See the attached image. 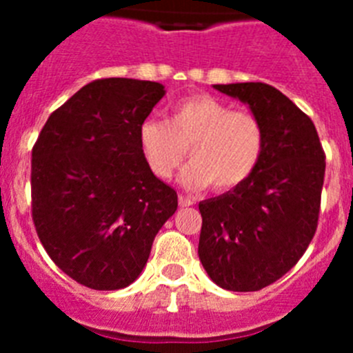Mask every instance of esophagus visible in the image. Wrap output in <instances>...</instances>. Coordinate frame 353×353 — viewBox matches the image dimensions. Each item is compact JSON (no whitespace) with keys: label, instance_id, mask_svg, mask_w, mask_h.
Segmentation results:
<instances>
[{"label":"esophagus","instance_id":"obj_1","mask_svg":"<svg viewBox=\"0 0 353 353\" xmlns=\"http://www.w3.org/2000/svg\"><path fill=\"white\" fill-rule=\"evenodd\" d=\"M179 203H180V207H191V205L194 203V199H191L189 196L179 194Z\"/></svg>","mask_w":353,"mask_h":353}]
</instances>
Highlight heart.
Here are the masks:
<instances>
[{"label": "heart", "mask_w": 353, "mask_h": 353, "mask_svg": "<svg viewBox=\"0 0 353 353\" xmlns=\"http://www.w3.org/2000/svg\"><path fill=\"white\" fill-rule=\"evenodd\" d=\"M141 154L150 171L171 179L185 159L183 185L228 192L248 182L258 170L267 145L265 123L249 109L215 97H183L168 109L166 121L145 120L138 130Z\"/></svg>", "instance_id": "obj_1"}]
</instances>
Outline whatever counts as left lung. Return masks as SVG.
Segmentation results:
<instances>
[{"instance_id": "1", "label": "left lung", "mask_w": 353, "mask_h": 353, "mask_svg": "<svg viewBox=\"0 0 353 353\" xmlns=\"http://www.w3.org/2000/svg\"><path fill=\"white\" fill-rule=\"evenodd\" d=\"M263 120L267 145L251 179L199 203L198 254L215 285L256 292L297 265L320 215L325 152L311 118L267 83L215 84Z\"/></svg>"}]
</instances>
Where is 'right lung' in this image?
Masks as SVG:
<instances>
[{
	"mask_svg": "<svg viewBox=\"0 0 353 353\" xmlns=\"http://www.w3.org/2000/svg\"><path fill=\"white\" fill-rule=\"evenodd\" d=\"M164 86L95 79L52 111L31 150V217L68 277L120 290L141 274L176 191L150 171L138 130Z\"/></svg>",
	"mask_w": 353,
	"mask_h": 353,
	"instance_id": "add662e5",
	"label": "right lung"
}]
</instances>
